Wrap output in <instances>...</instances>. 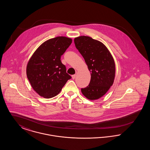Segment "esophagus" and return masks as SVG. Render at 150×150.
<instances>
[{"mask_svg": "<svg viewBox=\"0 0 150 150\" xmlns=\"http://www.w3.org/2000/svg\"><path fill=\"white\" fill-rule=\"evenodd\" d=\"M76 74H75V75H72V79H75V78H76Z\"/></svg>", "mask_w": 150, "mask_h": 150, "instance_id": "esophagus-1", "label": "esophagus"}]
</instances>
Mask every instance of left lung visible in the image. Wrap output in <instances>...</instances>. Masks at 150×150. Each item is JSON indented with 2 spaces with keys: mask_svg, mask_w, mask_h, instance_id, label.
Returning <instances> with one entry per match:
<instances>
[{
  "mask_svg": "<svg viewBox=\"0 0 150 150\" xmlns=\"http://www.w3.org/2000/svg\"><path fill=\"white\" fill-rule=\"evenodd\" d=\"M74 43L91 75L89 84L81 89V93L88 100H98L114 83L116 71L114 58L103 43L91 37L79 36L74 39Z\"/></svg>",
  "mask_w": 150,
  "mask_h": 150,
  "instance_id": "obj_1",
  "label": "left lung"
}]
</instances>
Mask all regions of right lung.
I'll return each mask as SVG.
<instances>
[{
  "label": "right lung",
  "instance_id": "obj_1",
  "mask_svg": "<svg viewBox=\"0 0 150 150\" xmlns=\"http://www.w3.org/2000/svg\"><path fill=\"white\" fill-rule=\"evenodd\" d=\"M71 43L72 39L66 36L50 39L42 43L30 58L27 77L40 96L45 98L56 96L71 78L61 61V56Z\"/></svg>",
  "mask_w": 150,
  "mask_h": 150
}]
</instances>
